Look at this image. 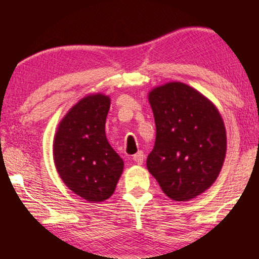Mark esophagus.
Masks as SVG:
<instances>
[{
	"instance_id": "esophagus-1",
	"label": "esophagus",
	"mask_w": 259,
	"mask_h": 259,
	"mask_svg": "<svg viewBox=\"0 0 259 259\" xmlns=\"http://www.w3.org/2000/svg\"><path fill=\"white\" fill-rule=\"evenodd\" d=\"M144 158H145V154L144 152H141V151H139L138 153L133 156L134 162H135L136 164H142V163H144Z\"/></svg>"
}]
</instances>
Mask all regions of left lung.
Here are the masks:
<instances>
[{
    "mask_svg": "<svg viewBox=\"0 0 259 259\" xmlns=\"http://www.w3.org/2000/svg\"><path fill=\"white\" fill-rule=\"evenodd\" d=\"M156 142L147 169L174 201H190L214 184L227 153V130L214 103L191 86L170 81L148 92Z\"/></svg>",
    "mask_w": 259,
    "mask_h": 259,
    "instance_id": "left-lung-1",
    "label": "left lung"
}]
</instances>
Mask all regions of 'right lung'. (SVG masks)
I'll return each instance as SVG.
<instances>
[{"mask_svg": "<svg viewBox=\"0 0 259 259\" xmlns=\"http://www.w3.org/2000/svg\"><path fill=\"white\" fill-rule=\"evenodd\" d=\"M111 99L90 94L59 121L53 139V160L59 178L69 190L96 203L114 192L124 162L106 138V118Z\"/></svg>", "mask_w": 259, "mask_h": 259, "instance_id": "1", "label": "right lung"}]
</instances>
